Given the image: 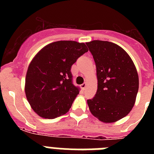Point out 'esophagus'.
Here are the masks:
<instances>
[{
    "label": "esophagus",
    "mask_w": 154,
    "mask_h": 154,
    "mask_svg": "<svg viewBox=\"0 0 154 154\" xmlns=\"http://www.w3.org/2000/svg\"><path fill=\"white\" fill-rule=\"evenodd\" d=\"M87 84H88V83H87L86 82H84L83 84H82V85H81V88H82V89H85V88H86V86H87Z\"/></svg>",
    "instance_id": "34e87169"
}]
</instances>
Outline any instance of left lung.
<instances>
[{
  "label": "left lung",
  "mask_w": 154,
  "mask_h": 154,
  "mask_svg": "<svg viewBox=\"0 0 154 154\" xmlns=\"http://www.w3.org/2000/svg\"><path fill=\"white\" fill-rule=\"evenodd\" d=\"M96 66L97 91L88 99L91 113L105 123H114L130 113L139 89L136 66L127 52L107 41L86 42Z\"/></svg>",
  "instance_id": "8db88e82"
}]
</instances>
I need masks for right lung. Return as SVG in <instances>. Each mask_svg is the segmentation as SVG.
Instances as JSON below:
<instances>
[{"instance_id": "1", "label": "right lung", "mask_w": 154, "mask_h": 154, "mask_svg": "<svg viewBox=\"0 0 154 154\" xmlns=\"http://www.w3.org/2000/svg\"><path fill=\"white\" fill-rule=\"evenodd\" d=\"M89 49L85 43L58 41L47 45L28 65L24 91L34 112L55 119L69 112L79 91L72 84L71 67Z\"/></svg>"}]
</instances>
